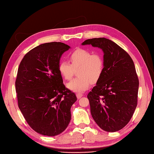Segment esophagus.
Segmentation results:
<instances>
[{
  "instance_id": "obj_1",
  "label": "esophagus",
  "mask_w": 154,
  "mask_h": 154,
  "mask_svg": "<svg viewBox=\"0 0 154 154\" xmlns=\"http://www.w3.org/2000/svg\"><path fill=\"white\" fill-rule=\"evenodd\" d=\"M82 96H83V94H82V93H76V97L78 99L81 98Z\"/></svg>"
}]
</instances>
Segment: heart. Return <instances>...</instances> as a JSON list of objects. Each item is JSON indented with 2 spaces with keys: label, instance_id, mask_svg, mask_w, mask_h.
<instances>
[{
  "label": "heart",
  "instance_id": "heart-1",
  "mask_svg": "<svg viewBox=\"0 0 154 154\" xmlns=\"http://www.w3.org/2000/svg\"><path fill=\"white\" fill-rule=\"evenodd\" d=\"M69 58L71 64L63 60L58 65V70L64 79L70 80L73 76L74 69L79 68L78 77L67 84V87L72 91L81 92L87 90L91 82H97L103 72L104 61L100 54L78 48L69 54Z\"/></svg>",
  "mask_w": 154,
  "mask_h": 154
}]
</instances>
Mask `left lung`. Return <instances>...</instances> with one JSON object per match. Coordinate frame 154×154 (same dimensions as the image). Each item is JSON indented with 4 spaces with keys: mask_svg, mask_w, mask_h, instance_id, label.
Segmentation results:
<instances>
[{
    "mask_svg": "<svg viewBox=\"0 0 154 154\" xmlns=\"http://www.w3.org/2000/svg\"><path fill=\"white\" fill-rule=\"evenodd\" d=\"M87 44L104 53L103 72L87 95L91 115L102 130L118 131L128 123L137 105L139 79L134 62L110 40L94 38L82 43Z\"/></svg>",
    "mask_w": 154,
    "mask_h": 154,
    "instance_id": "8db88e82",
    "label": "left lung"
}]
</instances>
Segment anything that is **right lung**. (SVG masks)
<instances>
[{
	"instance_id": "obj_1",
	"label": "right lung",
	"mask_w": 154,
	"mask_h": 154,
	"mask_svg": "<svg viewBox=\"0 0 154 154\" xmlns=\"http://www.w3.org/2000/svg\"><path fill=\"white\" fill-rule=\"evenodd\" d=\"M69 48L57 42L41 44L25 54L18 69V107L30 127L44 136H54L66 130L77 100L58 70L61 56Z\"/></svg>"
}]
</instances>
